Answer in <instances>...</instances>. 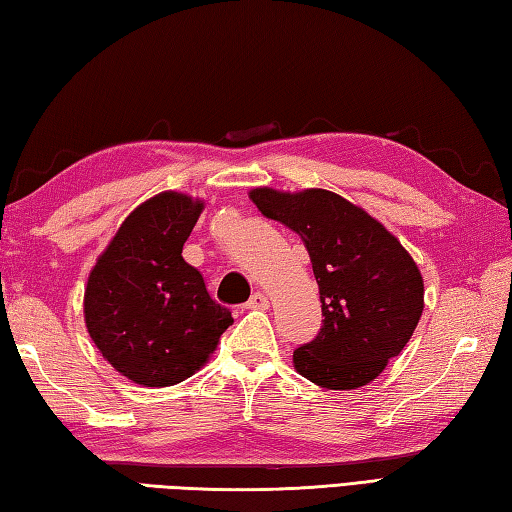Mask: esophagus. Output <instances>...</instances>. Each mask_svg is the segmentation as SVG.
I'll list each match as a JSON object with an SVG mask.
<instances>
[{
  "mask_svg": "<svg viewBox=\"0 0 512 512\" xmlns=\"http://www.w3.org/2000/svg\"><path fill=\"white\" fill-rule=\"evenodd\" d=\"M269 301H267V294L260 292V289H256V292L252 294V298L247 301V307L249 310H263V307H267Z\"/></svg>",
  "mask_w": 512,
  "mask_h": 512,
  "instance_id": "obj_1",
  "label": "esophagus"
}]
</instances>
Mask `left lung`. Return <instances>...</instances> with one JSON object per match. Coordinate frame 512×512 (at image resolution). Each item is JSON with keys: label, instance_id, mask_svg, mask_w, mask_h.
I'll return each mask as SVG.
<instances>
[{"label": "left lung", "instance_id": "obj_1", "mask_svg": "<svg viewBox=\"0 0 512 512\" xmlns=\"http://www.w3.org/2000/svg\"><path fill=\"white\" fill-rule=\"evenodd\" d=\"M254 205L301 236L321 292L323 325L294 368L327 390H356L399 356L423 312L417 263L379 220L339 194L254 189Z\"/></svg>", "mask_w": 512, "mask_h": 512}]
</instances>
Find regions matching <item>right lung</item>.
I'll list each match as a JSON object with an SVG mask.
<instances>
[{
	"mask_svg": "<svg viewBox=\"0 0 512 512\" xmlns=\"http://www.w3.org/2000/svg\"><path fill=\"white\" fill-rule=\"evenodd\" d=\"M200 211V200L173 191L142 202L86 283L84 318L93 343L115 370L147 388L185 381L234 323L182 258Z\"/></svg>",
	"mask_w": 512,
	"mask_h": 512,
	"instance_id": "right-lung-1",
	"label": "right lung"
}]
</instances>
